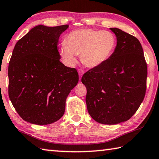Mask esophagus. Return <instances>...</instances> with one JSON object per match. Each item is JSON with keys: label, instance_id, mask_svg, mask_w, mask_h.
<instances>
[{"label": "esophagus", "instance_id": "obj_1", "mask_svg": "<svg viewBox=\"0 0 159 159\" xmlns=\"http://www.w3.org/2000/svg\"><path fill=\"white\" fill-rule=\"evenodd\" d=\"M83 74H84V71H83V70H79V79H80V80L81 79V77H82Z\"/></svg>", "mask_w": 159, "mask_h": 159}]
</instances>
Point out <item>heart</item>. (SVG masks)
I'll list each match as a JSON object with an SVG mask.
<instances>
[{"label": "heart", "instance_id": "b5f03b06", "mask_svg": "<svg viewBox=\"0 0 159 159\" xmlns=\"http://www.w3.org/2000/svg\"><path fill=\"white\" fill-rule=\"evenodd\" d=\"M116 46V37L111 32L79 29L68 34L60 53L70 65H74L77 61L76 56L80 55L83 64L96 67L112 56Z\"/></svg>", "mask_w": 159, "mask_h": 159}]
</instances>
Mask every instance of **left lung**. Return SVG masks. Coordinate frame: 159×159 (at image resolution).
Instances as JSON below:
<instances>
[{
  "instance_id": "obj_1",
  "label": "left lung",
  "mask_w": 159,
  "mask_h": 159,
  "mask_svg": "<svg viewBox=\"0 0 159 159\" xmlns=\"http://www.w3.org/2000/svg\"><path fill=\"white\" fill-rule=\"evenodd\" d=\"M117 37L112 56L83 74L86 104L96 122L116 125L129 120L143 102L148 66L140 42L119 28H110Z\"/></svg>"
}]
</instances>
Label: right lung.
<instances>
[{"label":"right lung","instance_id":"add662e5","mask_svg":"<svg viewBox=\"0 0 159 159\" xmlns=\"http://www.w3.org/2000/svg\"><path fill=\"white\" fill-rule=\"evenodd\" d=\"M69 25L34 27L16 42L8 67V94L23 120L50 125L64 115L66 99L79 82L75 68L60 62V35Z\"/></svg>","mask_w":159,"mask_h":159}]
</instances>
